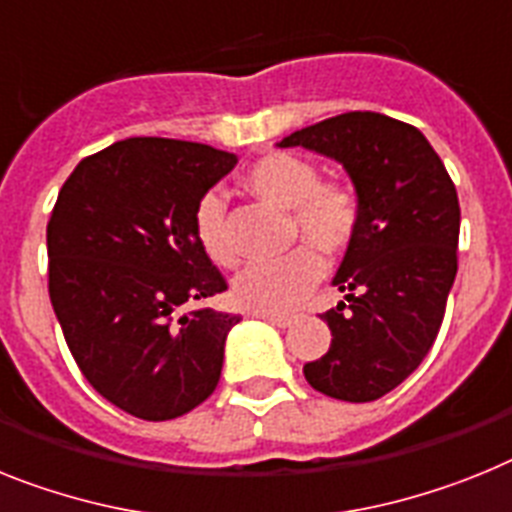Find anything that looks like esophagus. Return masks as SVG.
Segmentation results:
<instances>
[{
  "label": "esophagus",
  "mask_w": 512,
  "mask_h": 512,
  "mask_svg": "<svg viewBox=\"0 0 512 512\" xmlns=\"http://www.w3.org/2000/svg\"><path fill=\"white\" fill-rule=\"evenodd\" d=\"M257 317L270 322V325H276V328H289L291 325V317H283V315H265V312H257Z\"/></svg>",
  "instance_id": "obj_1"
}]
</instances>
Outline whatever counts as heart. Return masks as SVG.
<instances>
[{
	"label": "heart",
	"instance_id": "1",
	"mask_svg": "<svg viewBox=\"0 0 512 512\" xmlns=\"http://www.w3.org/2000/svg\"><path fill=\"white\" fill-rule=\"evenodd\" d=\"M244 187L263 203L289 210L291 234L304 236L325 255H341L354 242L362 223V200L343 182H322L320 169L289 153L265 156L244 174ZM195 234L205 255L218 265H234L236 249L226 236L221 195L210 192L195 210ZM322 278V260L312 247L252 263L234 278L231 291L242 307L281 315L302 302Z\"/></svg>",
	"mask_w": 512,
	"mask_h": 512
}]
</instances>
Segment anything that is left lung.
<instances>
[{
    "instance_id": "8db88e82",
    "label": "left lung",
    "mask_w": 512,
    "mask_h": 512,
    "mask_svg": "<svg viewBox=\"0 0 512 512\" xmlns=\"http://www.w3.org/2000/svg\"><path fill=\"white\" fill-rule=\"evenodd\" d=\"M278 148L338 161L362 200L359 234L333 276L343 302L320 315L333 341L304 377L338 401H377L422 364L442 325L458 273L455 187L422 132L375 111L330 117Z\"/></svg>"
}]
</instances>
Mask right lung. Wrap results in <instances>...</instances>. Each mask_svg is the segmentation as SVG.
I'll use <instances>...</instances> for the list:
<instances>
[{"label":"right lung","mask_w":512,"mask_h":512,"mask_svg":"<svg viewBox=\"0 0 512 512\" xmlns=\"http://www.w3.org/2000/svg\"><path fill=\"white\" fill-rule=\"evenodd\" d=\"M236 166L210 145L130 137L77 163L46 226L49 296L85 380L145 422L187 414L218 385L239 315L195 234L197 203Z\"/></svg>","instance_id":"1"}]
</instances>
